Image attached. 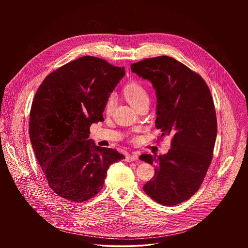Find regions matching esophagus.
<instances>
[{
    "mask_svg": "<svg viewBox=\"0 0 248 248\" xmlns=\"http://www.w3.org/2000/svg\"><path fill=\"white\" fill-rule=\"evenodd\" d=\"M139 159V155L138 154H128L125 158V161L126 162H134V161H137Z\"/></svg>",
    "mask_w": 248,
    "mask_h": 248,
    "instance_id": "1",
    "label": "esophagus"
}]
</instances>
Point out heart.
<instances>
[{"label":"heart","instance_id":"obj_1","mask_svg":"<svg viewBox=\"0 0 248 248\" xmlns=\"http://www.w3.org/2000/svg\"><path fill=\"white\" fill-rule=\"evenodd\" d=\"M124 94L126 100L129 102L130 105L135 108L140 106L143 102L149 100V94L147 93V91L140 83L137 82L127 83L124 87ZM114 104H115V96L114 94H110L108 97L106 104H105V111L107 113H110L112 111Z\"/></svg>","mask_w":248,"mask_h":248}]
</instances>
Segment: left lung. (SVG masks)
I'll return each instance as SVG.
<instances>
[{
  "mask_svg": "<svg viewBox=\"0 0 248 248\" xmlns=\"http://www.w3.org/2000/svg\"><path fill=\"white\" fill-rule=\"evenodd\" d=\"M131 71L153 83L155 126L161 138H172L167 154L140 155L156 164L154 178L143 189L161 204L176 205L199 189L212 161L217 132L212 95L199 74L170 57L144 59L132 64Z\"/></svg>",
  "mask_w": 248,
  "mask_h": 248,
  "instance_id": "left-lung-1",
  "label": "left lung"
}]
</instances>
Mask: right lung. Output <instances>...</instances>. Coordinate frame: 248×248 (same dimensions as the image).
<instances>
[{
	"label": "right lung",
	"instance_id": "obj_1",
	"mask_svg": "<svg viewBox=\"0 0 248 248\" xmlns=\"http://www.w3.org/2000/svg\"><path fill=\"white\" fill-rule=\"evenodd\" d=\"M124 68L85 56L50 73L38 88L30 114L36 159L55 193L84 202L104 185L109 165L124 156L89 140L90 125L104 121L107 99Z\"/></svg>",
	"mask_w": 248,
	"mask_h": 248
}]
</instances>
